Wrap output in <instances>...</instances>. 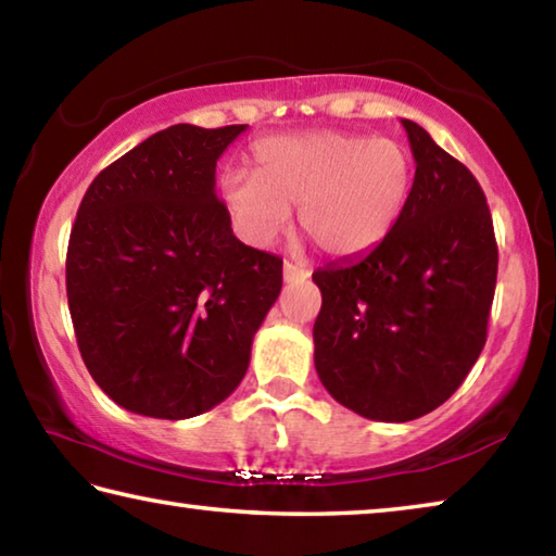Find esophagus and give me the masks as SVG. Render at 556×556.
<instances>
[{
    "mask_svg": "<svg viewBox=\"0 0 556 556\" xmlns=\"http://www.w3.org/2000/svg\"><path fill=\"white\" fill-rule=\"evenodd\" d=\"M299 277H308V265L306 262H285V279H299Z\"/></svg>",
    "mask_w": 556,
    "mask_h": 556,
    "instance_id": "34e87169",
    "label": "esophagus"
}]
</instances>
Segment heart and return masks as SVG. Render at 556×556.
I'll use <instances>...</instances> for the list:
<instances>
[{
	"label": "heart",
	"mask_w": 556,
	"mask_h": 556,
	"mask_svg": "<svg viewBox=\"0 0 556 556\" xmlns=\"http://www.w3.org/2000/svg\"><path fill=\"white\" fill-rule=\"evenodd\" d=\"M414 186V159L394 139L321 129L262 139L252 174L225 172L220 201L244 240L275 242L299 205V225L318 250L363 255L392 232Z\"/></svg>",
	"instance_id": "heart-1"
}]
</instances>
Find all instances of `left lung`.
I'll list each match as a JSON object with an SVG mask.
<instances>
[{"mask_svg":"<svg viewBox=\"0 0 556 556\" xmlns=\"http://www.w3.org/2000/svg\"><path fill=\"white\" fill-rule=\"evenodd\" d=\"M414 186L402 218L361 257L314 271V363L336 402L375 421L444 404L481 355L497 244L476 176L425 127L402 119Z\"/></svg>","mask_w":556,"mask_h":556,"instance_id":"left-lung-1","label":"left lung"}]
</instances>
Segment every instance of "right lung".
<instances>
[{"instance_id":"1","label":"right lung","mask_w":556,"mask_h":556,"mask_svg":"<svg viewBox=\"0 0 556 556\" xmlns=\"http://www.w3.org/2000/svg\"><path fill=\"white\" fill-rule=\"evenodd\" d=\"M248 125L156 131L92 178L65 291L78 348L112 402L154 419L220 404L281 291V260L240 242L215 164Z\"/></svg>"}]
</instances>
